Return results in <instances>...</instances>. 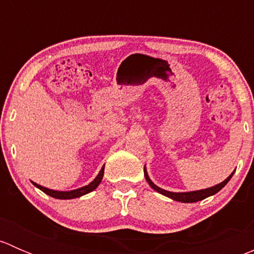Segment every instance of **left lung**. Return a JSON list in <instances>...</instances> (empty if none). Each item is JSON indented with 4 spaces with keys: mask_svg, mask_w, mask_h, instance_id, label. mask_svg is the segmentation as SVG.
<instances>
[{
    "mask_svg": "<svg viewBox=\"0 0 254 254\" xmlns=\"http://www.w3.org/2000/svg\"><path fill=\"white\" fill-rule=\"evenodd\" d=\"M234 173H235V171L231 173V175L227 177V178L225 179L224 182H221V183H219V184H216V186L211 187V188L201 189V190L186 191V193H175V191L165 190V189L160 188V187H157V186H156V184H153V182L151 181L150 177H148V175H147V171H146V167H143V175H145L146 181H147V183L150 184L151 188L155 189L156 191H158V193L162 194V195L168 196V198L173 199V200H176V201H181V203H195V201L203 200V199L207 198V196L214 195V194H216L217 191L221 190V189L224 188V187L226 186L227 183H229V181H230V179H231V177L234 176Z\"/></svg>",
    "mask_w": 254,
    "mask_h": 254,
    "instance_id": "1",
    "label": "left lung"
}]
</instances>
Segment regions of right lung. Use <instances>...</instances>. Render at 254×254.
Returning <instances> with one entry per match:
<instances>
[{"label": "right lung", "instance_id": "add662e5", "mask_svg": "<svg viewBox=\"0 0 254 254\" xmlns=\"http://www.w3.org/2000/svg\"><path fill=\"white\" fill-rule=\"evenodd\" d=\"M103 175H104V166L102 167V170L99 171L98 176H97L96 178H94L93 181L88 184V186H84V187H82V188L75 189V190H68V191L53 190V189H49V188H45V187L39 186V184L34 183V182H33V184H34L37 188H39L40 190L44 191L45 194H48V195L53 196V198H55V199H75V198H78V196L84 195V194L91 193L92 190H94V189H96L97 187L99 186V183L102 182Z\"/></svg>", "mask_w": 254, "mask_h": 254}]
</instances>
